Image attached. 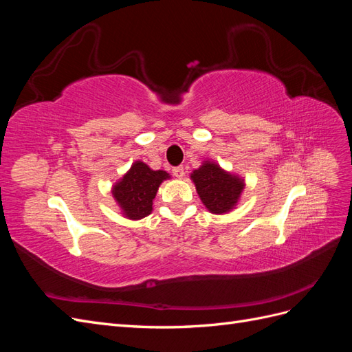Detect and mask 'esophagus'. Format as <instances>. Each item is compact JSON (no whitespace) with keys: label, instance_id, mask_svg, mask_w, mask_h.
<instances>
[{"label":"esophagus","instance_id":"esophagus-1","mask_svg":"<svg viewBox=\"0 0 352 352\" xmlns=\"http://www.w3.org/2000/svg\"><path fill=\"white\" fill-rule=\"evenodd\" d=\"M173 175L177 177V179H182L184 176H185V168H184V166H177V167H175L173 170Z\"/></svg>","mask_w":352,"mask_h":352}]
</instances>
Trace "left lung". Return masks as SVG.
Here are the masks:
<instances>
[{"instance_id": "1", "label": "left lung", "mask_w": 352, "mask_h": 352, "mask_svg": "<svg viewBox=\"0 0 352 352\" xmlns=\"http://www.w3.org/2000/svg\"><path fill=\"white\" fill-rule=\"evenodd\" d=\"M190 179L195 184L202 204L212 214H225L235 208L245 188L243 179L223 170L212 162H204L194 170Z\"/></svg>"}]
</instances>
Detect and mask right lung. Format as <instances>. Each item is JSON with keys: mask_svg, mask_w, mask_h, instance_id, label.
<instances>
[{"mask_svg": "<svg viewBox=\"0 0 352 352\" xmlns=\"http://www.w3.org/2000/svg\"><path fill=\"white\" fill-rule=\"evenodd\" d=\"M166 179H170V175L164 170H153L142 162H135L111 190L122 214L131 220L151 214L157 190Z\"/></svg>", "mask_w": 352, "mask_h": 352, "instance_id": "right-lung-1", "label": "right lung"}]
</instances>
